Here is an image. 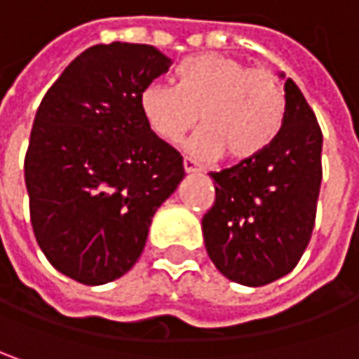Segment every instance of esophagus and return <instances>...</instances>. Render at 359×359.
<instances>
[{
    "label": "esophagus",
    "instance_id": "esophagus-1",
    "mask_svg": "<svg viewBox=\"0 0 359 359\" xmlns=\"http://www.w3.org/2000/svg\"><path fill=\"white\" fill-rule=\"evenodd\" d=\"M182 166H184V172H198V170H201V166H198L193 158H184V161H182Z\"/></svg>",
    "mask_w": 359,
    "mask_h": 359
}]
</instances>
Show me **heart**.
Returning a JSON list of instances; mask_svg holds the SVG:
<instances>
[{
	"label": "heart",
	"mask_w": 359,
	"mask_h": 359,
	"mask_svg": "<svg viewBox=\"0 0 359 359\" xmlns=\"http://www.w3.org/2000/svg\"><path fill=\"white\" fill-rule=\"evenodd\" d=\"M149 128L166 142H179L201 120L203 128L187 142L198 158L249 161L277 138L285 120V90L265 68L225 54L187 57L177 84L152 82L140 94Z\"/></svg>",
	"instance_id": "b5f03b06"
}]
</instances>
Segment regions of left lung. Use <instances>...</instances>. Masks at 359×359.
Masks as SVG:
<instances>
[{
	"label": "left lung",
	"instance_id": "1",
	"mask_svg": "<svg viewBox=\"0 0 359 359\" xmlns=\"http://www.w3.org/2000/svg\"><path fill=\"white\" fill-rule=\"evenodd\" d=\"M285 120L255 158L210 172L215 205L203 217L205 247L226 279L261 287L287 275L309 243L321 184L318 118L291 78Z\"/></svg>",
	"mask_w": 359,
	"mask_h": 359
}]
</instances>
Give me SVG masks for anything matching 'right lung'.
I'll return each instance as SVG.
<instances>
[{
	"mask_svg": "<svg viewBox=\"0 0 359 359\" xmlns=\"http://www.w3.org/2000/svg\"><path fill=\"white\" fill-rule=\"evenodd\" d=\"M170 57L147 43H98L39 104L25 154L29 217L55 269L104 285L133 269L156 209L184 179L182 156L152 133L140 94Z\"/></svg>",
	"mask_w": 359,
	"mask_h": 359,
	"instance_id": "1",
	"label": "right lung"
}]
</instances>
